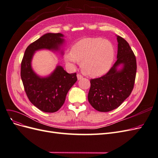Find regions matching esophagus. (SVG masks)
Returning a JSON list of instances; mask_svg holds the SVG:
<instances>
[{"mask_svg": "<svg viewBox=\"0 0 158 158\" xmlns=\"http://www.w3.org/2000/svg\"><path fill=\"white\" fill-rule=\"evenodd\" d=\"M77 78H78V80H80L83 78V76H82V75H81V74H77Z\"/></svg>", "mask_w": 158, "mask_h": 158, "instance_id": "esophagus-1", "label": "esophagus"}]
</instances>
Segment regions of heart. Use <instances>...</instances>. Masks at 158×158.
Returning a JSON list of instances; mask_svg holds the SVG:
<instances>
[{"label":"heart","instance_id":"obj_1","mask_svg":"<svg viewBox=\"0 0 158 158\" xmlns=\"http://www.w3.org/2000/svg\"><path fill=\"white\" fill-rule=\"evenodd\" d=\"M64 59L68 64L75 66L81 61L84 73L91 76L106 74L114 59V49L111 41L102 37L84 38L66 51Z\"/></svg>","mask_w":158,"mask_h":158}]
</instances>
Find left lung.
I'll return each instance as SVG.
<instances>
[{"mask_svg": "<svg viewBox=\"0 0 158 158\" xmlns=\"http://www.w3.org/2000/svg\"><path fill=\"white\" fill-rule=\"evenodd\" d=\"M117 61L102 77L91 79L88 102L95 109L108 112L117 108L130 95L135 84L136 60L128 42L117 35Z\"/></svg>", "mask_w": 158, "mask_h": 158, "instance_id": "left-lung-1", "label": "left lung"}]
</instances>
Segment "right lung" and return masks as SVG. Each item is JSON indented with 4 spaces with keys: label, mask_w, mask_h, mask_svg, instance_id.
Segmentation results:
<instances>
[{
    "label": "right lung",
    "mask_w": 158,
    "mask_h": 158,
    "mask_svg": "<svg viewBox=\"0 0 158 158\" xmlns=\"http://www.w3.org/2000/svg\"><path fill=\"white\" fill-rule=\"evenodd\" d=\"M64 37L60 33H45L27 47L21 63V78L27 96L33 106L45 113L56 112L63 106L77 77L76 73H66L59 64L48 76H41L33 70L31 61L35 52L40 50L63 55Z\"/></svg>",
    "instance_id": "add662e5"
}]
</instances>
